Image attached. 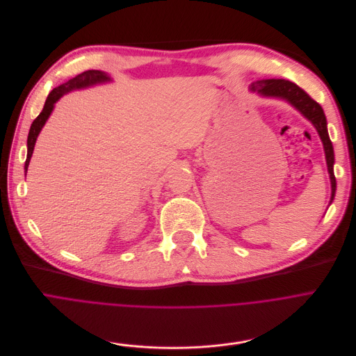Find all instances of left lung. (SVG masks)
<instances>
[{"label": "left lung", "instance_id": "left-lung-1", "mask_svg": "<svg viewBox=\"0 0 356 356\" xmlns=\"http://www.w3.org/2000/svg\"><path fill=\"white\" fill-rule=\"evenodd\" d=\"M251 91L258 92L264 97L270 98H280L288 101L291 105H293L306 119H309L316 130L318 131V136L323 141L324 153H325V161L328 167V174L331 179V202L335 196L337 189V181L334 175V149L330 140L328 131H327V119L324 115L323 108L320 104H317L306 91H303L299 86H296L292 81L288 80H259L251 84Z\"/></svg>", "mask_w": 356, "mask_h": 356}]
</instances>
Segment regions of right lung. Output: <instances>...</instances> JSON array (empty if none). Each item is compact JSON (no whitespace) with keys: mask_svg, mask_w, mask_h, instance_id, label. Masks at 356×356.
I'll list each match as a JSON object with an SVG mask.
<instances>
[{"mask_svg":"<svg viewBox=\"0 0 356 356\" xmlns=\"http://www.w3.org/2000/svg\"><path fill=\"white\" fill-rule=\"evenodd\" d=\"M106 81H111V77L108 74H105L104 71H99V70H88V71H84V73L79 74L77 77L68 80L67 83L56 87L49 95H47V99L44 102V106L42 109V112L39 113V116L32 122L31 124V129H29V134H28V156H26V161H25V172L28 171V165H29V161H31V157H32V153H33V149H35V143H36V138L42 130V127L44 126L46 120L49 119L53 108H54V104L67 92L70 91H74V90H81V88H87V87H91V86H95V84H101V83H106ZM26 175V174H25Z\"/></svg>","mask_w":356,"mask_h":356,"instance_id":"add662e5","label":"right lung"}]
</instances>
